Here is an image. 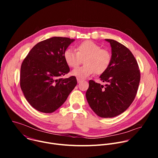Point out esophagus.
<instances>
[{
    "label": "esophagus",
    "instance_id": "esophagus-1",
    "mask_svg": "<svg viewBox=\"0 0 158 158\" xmlns=\"http://www.w3.org/2000/svg\"><path fill=\"white\" fill-rule=\"evenodd\" d=\"M77 82H78V83H80V82L82 81V80L80 79H79V78H77Z\"/></svg>",
    "mask_w": 158,
    "mask_h": 158
}]
</instances>
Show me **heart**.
Returning <instances> with one entry per match:
<instances>
[{
    "mask_svg": "<svg viewBox=\"0 0 158 158\" xmlns=\"http://www.w3.org/2000/svg\"><path fill=\"white\" fill-rule=\"evenodd\" d=\"M64 59L66 64L70 67H76L84 59L85 65L77 67L71 74L73 76L84 79L93 74H102L105 73L112 62L110 52L91 40H86L79 44L77 51L67 49L64 52Z\"/></svg>",
    "mask_w": 158,
    "mask_h": 158,
    "instance_id": "b5f03b06",
    "label": "heart"
}]
</instances>
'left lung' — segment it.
Instances as JSON below:
<instances>
[{"label": "left lung", "mask_w": 158, "mask_h": 158, "mask_svg": "<svg viewBox=\"0 0 158 158\" xmlns=\"http://www.w3.org/2000/svg\"><path fill=\"white\" fill-rule=\"evenodd\" d=\"M110 44L112 62L100 76L105 85L90 80L85 96L88 104L101 118H110L124 112L136 96L140 71L132 52L122 44L106 39Z\"/></svg>", "instance_id": "obj_1"}]
</instances>
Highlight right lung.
Wrapping results in <instances>:
<instances>
[{
  "instance_id": "obj_1",
  "label": "right lung",
  "mask_w": 158,
  "mask_h": 158,
  "mask_svg": "<svg viewBox=\"0 0 158 158\" xmlns=\"http://www.w3.org/2000/svg\"><path fill=\"white\" fill-rule=\"evenodd\" d=\"M74 41L54 37L37 43L20 67V85L28 102L36 110L51 113L59 108L77 85L75 76L61 78L70 71L64 52Z\"/></svg>"
}]
</instances>
